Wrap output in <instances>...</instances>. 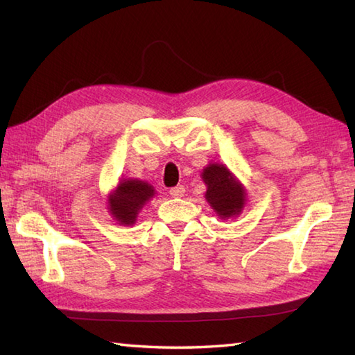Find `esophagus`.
Returning a JSON list of instances; mask_svg holds the SVG:
<instances>
[{
  "label": "esophagus",
  "mask_w": 355,
  "mask_h": 355,
  "mask_svg": "<svg viewBox=\"0 0 355 355\" xmlns=\"http://www.w3.org/2000/svg\"><path fill=\"white\" fill-rule=\"evenodd\" d=\"M184 192H186V189H184V186H175V187H172V189L169 191V193H171V197H173V198H180V197H183L184 195Z\"/></svg>",
  "instance_id": "esophagus-1"
}]
</instances>
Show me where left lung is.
Segmentation results:
<instances>
[{
	"label": "left lung",
	"instance_id": "8db88e82",
	"mask_svg": "<svg viewBox=\"0 0 355 355\" xmlns=\"http://www.w3.org/2000/svg\"><path fill=\"white\" fill-rule=\"evenodd\" d=\"M202 180L207 184L206 200L221 218L238 215L244 206L245 192L223 164H210L202 171Z\"/></svg>",
	"mask_w": 355,
	"mask_h": 355
}]
</instances>
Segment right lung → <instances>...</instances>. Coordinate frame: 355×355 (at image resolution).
<instances>
[{
	"label": "right lung",
	"instance_id": "add662e5",
	"mask_svg": "<svg viewBox=\"0 0 355 355\" xmlns=\"http://www.w3.org/2000/svg\"><path fill=\"white\" fill-rule=\"evenodd\" d=\"M154 195V187L139 182V180H125L117 186L116 192L110 195V212L120 224H134L139 210Z\"/></svg>",
	"mask_w": 355,
	"mask_h": 355
}]
</instances>
